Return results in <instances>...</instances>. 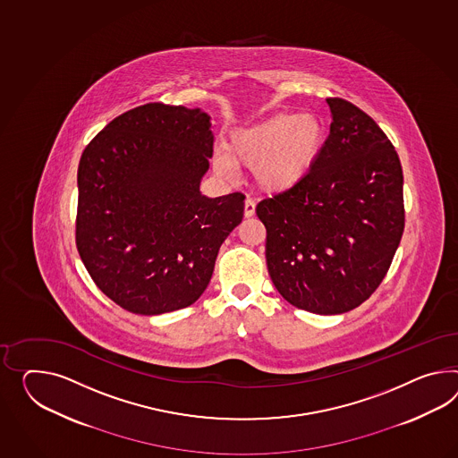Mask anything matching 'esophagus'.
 <instances>
[{
    "label": "esophagus",
    "instance_id": "1",
    "mask_svg": "<svg viewBox=\"0 0 458 458\" xmlns=\"http://www.w3.org/2000/svg\"><path fill=\"white\" fill-rule=\"evenodd\" d=\"M254 214H256V202L250 198H247L246 202H244V216L252 217Z\"/></svg>",
    "mask_w": 458,
    "mask_h": 458
}]
</instances>
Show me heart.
<instances>
[{
	"instance_id": "obj_1",
	"label": "heart",
	"mask_w": 458,
	"mask_h": 458,
	"mask_svg": "<svg viewBox=\"0 0 458 458\" xmlns=\"http://www.w3.org/2000/svg\"><path fill=\"white\" fill-rule=\"evenodd\" d=\"M326 144L324 124L312 114L276 113L229 138L227 150L219 149L214 165L221 174H233V163L254 169L259 188L284 194L299 188L312 173Z\"/></svg>"
}]
</instances>
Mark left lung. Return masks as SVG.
I'll return each instance as SVG.
<instances>
[{
  "instance_id": "8db88e82",
  "label": "left lung",
  "mask_w": 458,
  "mask_h": 458,
  "mask_svg": "<svg viewBox=\"0 0 458 458\" xmlns=\"http://www.w3.org/2000/svg\"><path fill=\"white\" fill-rule=\"evenodd\" d=\"M330 134L299 188L258 204L276 289L307 312L335 316L384 281L403 233V174L395 148L352 103L328 98Z\"/></svg>"
}]
</instances>
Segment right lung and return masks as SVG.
I'll list each match as a JSON object with an SVG mask.
<instances>
[{"instance_id": "1", "label": "right lung", "mask_w": 458, "mask_h": 458, "mask_svg": "<svg viewBox=\"0 0 458 458\" xmlns=\"http://www.w3.org/2000/svg\"><path fill=\"white\" fill-rule=\"evenodd\" d=\"M212 142L199 107L149 103L113 119L82 151L78 252L101 293L132 314L194 304L242 221L244 194H200Z\"/></svg>"}]
</instances>
